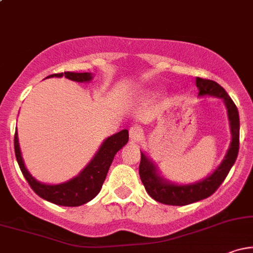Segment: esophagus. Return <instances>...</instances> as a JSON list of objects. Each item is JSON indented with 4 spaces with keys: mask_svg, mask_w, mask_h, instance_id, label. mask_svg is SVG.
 I'll use <instances>...</instances> for the list:
<instances>
[{
    "mask_svg": "<svg viewBox=\"0 0 253 253\" xmlns=\"http://www.w3.org/2000/svg\"><path fill=\"white\" fill-rule=\"evenodd\" d=\"M141 136H143V129L138 126H133L129 128V139L132 141H138L140 140Z\"/></svg>",
    "mask_w": 253,
    "mask_h": 253,
    "instance_id": "esophagus-1",
    "label": "esophagus"
}]
</instances>
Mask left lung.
Masks as SVG:
<instances>
[{
	"instance_id": "obj_1",
	"label": "left lung",
	"mask_w": 253,
	"mask_h": 253,
	"mask_svg": "<svg viewBox=\"0 0 253 253\" xmlns=\"http://www.w3.org/2000/svg\"><path fill=\"white\" fill-rule=\"evenodd\" d=\"M196 86L199 89V96H214L223 101L227 109L229 129L232 134L231 143L219 167L206 178L190 184H175L169 179L164 178L156 164L140 151L141 159L139 165V175L141 182L147 194L153 200L164 205L185 206L210 197L211 194L215 193L228 175L239 151V113L232 98L228 96L225 89L214 81L196 77Z\"/></svg>"
}]
</instances>
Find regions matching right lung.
I'll list each match as a JSON object with an SVG mask.
<instances>
[{"label": "right lung", "instance_id": "right-lung-1", "mask_svg": "<svg viewBox=\"0 0 253 253\" xmlns=\"http://www.w3.org/2000/svg\"><path fill=\"white\" fill-rule=\"evenodd\" d=\"M63 76L68 80L80 83L90 82L92 80V75L90 72L69 71L64 72V74L62 72V74L50 75L46 78ZM127 141H128V130L127 129H123L108 136L100 146L94 158L76 177L64 183H59V184H45V183L37 181L28 172L21 156L17 129L14 135V149H15L16 161L21 169L22 175L25 176L26 181L28 182V184L31 185L37 195H39L46 201L54 203V205L64 206V207H77V206H82L84 203L91 201L100 193L114 156L117 155L119 150L123 149L127 144Z\"/></svg>", "mask_w": 253, "mask_h": 253}]
</instances>
